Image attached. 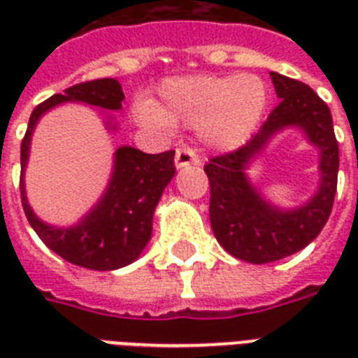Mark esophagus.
<instances>
[{
	"label": "esophagus",
	"mask_w": 358,
	"mask_h": 358,
	"mask_svg": "<svg viewBox=\"0 0 358 358\" xmlns=\"http://www.w3.org/2000/svg\"><path fill=\"white\" fill-rule=\"evenodd\" d=\"M174 163H176V167L182 169L187 167V165H199L201 159H199V156H196L193 148H189V146H180V148H176Z\"/></svg>",
	"instance_id": "esophagus-1"
}]
</instances>
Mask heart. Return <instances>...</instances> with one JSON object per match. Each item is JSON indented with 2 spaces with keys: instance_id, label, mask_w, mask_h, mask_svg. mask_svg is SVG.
<instances>
[{
  "instance_id": "obj_1",
  "label": "heart",
  "mask_w": 358,
  "mask_h": 358,
  "mask_svg": "<svg viewBox=\"0 0 358 358\" xmlns=\"http://www.w3.org/2000/svg\"><path fill=\"white\" fill-rule=\"evenodd\" d=\"M162 103H137V117L156 128L171 122L196 126L210 146L234 150L255 135L269 106L266 81L255 74L187 76L167 80Z\"/></svg>"
}]
</instances>
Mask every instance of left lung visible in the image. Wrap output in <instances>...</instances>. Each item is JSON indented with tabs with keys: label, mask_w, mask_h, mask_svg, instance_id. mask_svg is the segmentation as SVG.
<instances>
[{
	"label": "left lung",
	"mask_w": 358,
	"mask_h": 358,
	"mask_svg": "<svg viewBox=\"0 0 358 358\" xmlns=\"http://www.w3.org/2000/svg\"><path fill=\"white\" fill-rule=\"evenodd\" d=\"M280 103L258 134L238 150L212 157L204 167L210 180V223L223 249L249 264H269L305 249L317 238L333 210L338 182V143L331 109L310 87L271 72ZM297 125L320 148V187L305 207L278 210L263 201L244 171L280 129Z\"/></svg>",
	"instance_id": "obj_1"
}]
</instances>
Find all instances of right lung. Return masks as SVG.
I'll list each match as a JSON object with an SVG mask.
<instances>
[{
	"label": "right lung",
	"instance_id": "1",
	"mask_svg": "<svg viewBox=\"0 0 358 358\" xmlns=\"http://www.w3.org/2000/svg\"><path fill=\"white\" fill-rule=\"evenodd\" d=\"M122 87L111 78L69 87L63 94H53L33 109L20 148V193L29 224L38 238L61 258L94 271L119 269L139 258L152 236L154 210L163 189L176 173L174 150L145 154L131 146H120L115 152L113 176L103 196L80 223L69 229L42 223L33 213L25 199L24 169L29 157L33 129L48 109L63 102H83L115 111L122 108Z\"/></svg>",
	"mask_w": 358,
	"mask_h": 358
}]
</instances>
